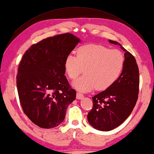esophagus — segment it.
Masks as SVG:
<instances>
[{
  "mask_svg": "<svg viewBox=\"0 0 154 154\" xmlns=\"http://www.w3.org/2000/svg\"><path fill=\"white\" fill-rule=\"evenodd\" d=\"M77 99L78 100H82L83 97V95L80 94V93H77V96H76Z\"/></svg>",
  "mask_w": 154,
  "mask_h": 154,
  "instance_id": "obj_1",
  "label": "esophagus"
}]
</instances>
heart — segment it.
Segmentation results:
<instances>
[{
  "label": "heart",
  "instance_id": "b5f03b06",
  "mask_svg": "<svg viewBox=\"0 0 154 154\" xmlns=\"http://www.w3.org/2000/svg\"><path fill=\"white\" fill-rule=\"evenodd\" d=\"M125 56L121 51L97 44L83 46L77 50V56L69 54L65 58V68L71 79H75L84 69L85 75L72 83L82 92L96 88L104 90L118 79L123 69Z\"/></svg>",
  "mask_w": 154,
  "mask_h": 154
}]
</instances>
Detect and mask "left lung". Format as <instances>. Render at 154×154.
I'll use <instances>...</instances> for the list:
<instances>
[{"label": "left lung", "instance_id": "1", "mask_svg": "<svg viewBox=\"0 0 154 154\" xmlns=\"http://www.w3.org/2000/svg\"><path fill=\"white\" fill-rule=\"evenodd\" d=\"M109 42L125 52V64L121 75L106 90L92 97L93 108L88 114L94 128L109 131L118 127L132 112L138 99L139 72L135 57L116 41Z\"/></svg>", "mask_w": 154, "mask_h": 154}]
</instances>
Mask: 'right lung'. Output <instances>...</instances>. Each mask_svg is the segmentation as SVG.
Here are the masks:
<instances>
[{
    "label": "right lung",
    "mask_w": 154,
    "mask_h": 154,
    "mask_svg": "<svg viewBox=\"0 0 154 154\" xmlns=\"http://www.w3.org/2000/svg\"><path fill=\"white\" fill-rule=\"evenodd\" d=\"M79 38L66 33L44 39L25 52L18 68L17 88L21 107L38 127H57L65 118L76 91L66 79L65 58Z\"/></svg>",
    "instance_id": "add662e5"
}]
</instances>
